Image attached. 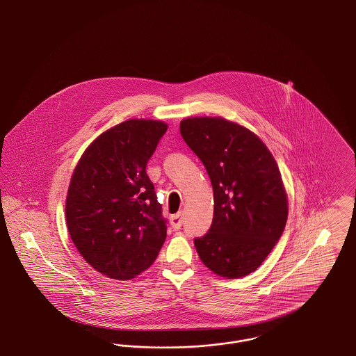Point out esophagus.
Instances as JSON below:
<instances>
[{
  "mask_svg": "<svg viewBox=\"0 0 356 356\" xmlns=\"http://www.w3.org/2000/svg\"><path fill=\"white\" fill-rule=\"evenodd\" d=\"M183 216H181V212H179V213H176V215H173L172 218H170V225L173 227V229H180V227L183 225Z\"/></svg>",
  "mask_w": 356,
  "mask_h": 356,
  "instance_id": "esophagus-1",
  "label": "esophagus"
}]
</instances>
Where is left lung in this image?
I'll list each match as a JSON object with an SVG mask.
<instances>
[{"label": "left lung", "mask_w": 356, "mask_h": 356, "mask_svg": "<svg viewBox=\"0 0 356 356\" xmlns=\"http://www.w3.org/2000/svg\"><path fill=\"white\" fill-rule=\"evenodd\" d=\"M180 134L208 172L213 220L195 247L205 267L227 279L256 271L283 235L286 188L266 144L222 118H189Z\"/></svg>", "instance_id": "obj_1"}]
</instances>
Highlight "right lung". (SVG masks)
<instances>
[{
  "mask_svg": "<svg viewBox=\"0 0 356 356\" xmlns=\"http://www.w3.org/2000/svg\"><path fill=\"white\" fill-rule=\"evenodd\" d=\"M168 125L127 120L85 149L65 203L69 235L96 271L129 280L152 266L167 237L145 167Z\"/></svg>",
  "mask_w": 356,
  "mask_h": 356,
  "instance_id": "add662e5",
  "label": "right lung"
}]
</instances>
